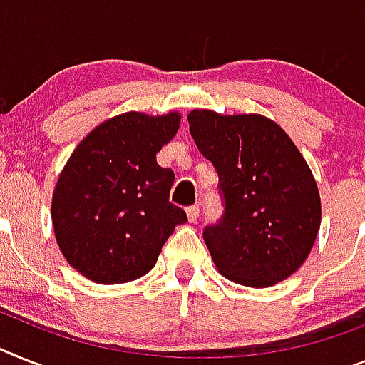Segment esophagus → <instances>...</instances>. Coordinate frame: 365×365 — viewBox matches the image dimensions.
I'll return each instance as SVG.
<instances>
[{
    "mask_svg": "<svg viewBox=\"0 0 365 365\" xmlns=\"http://www.w3.org/2000/svg\"><path fill=\"white\" fill-rule=\"evenodd\" d=\"M198 213H200V207H198L197 204H195V206H189L187 207V219H189V222H197Z\"/></svg>",
    "mask_w": 365,
    "mask_h": 365,
    "instance_id": "1",
    "label": "esophagus"
}]
</instances>
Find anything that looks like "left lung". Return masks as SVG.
I'll list each match as a JSON object with an SVG mask.
<instances>
[{"instance_id":"1","label":"left lung","mask_w":365,"mask_h":365,"mask_svg":"<svg viewBox=\"0 0 365 365\" xmlns=\"http://www.w3.org/2000/svg\"><path fill=\"white\" fill-rule=\"evenodd\" d=\"M189 130L219 174L225 211L204 228L222 277L249 287L274 286L301 267L321 225V198L301 152L262 115L189 113Z\"/></svg>"}]
</instances>
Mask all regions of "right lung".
Wrapping results in <instances>:
<instances>
[{
    "label": "right lung",
    "instance_id": "right-lung-1",
    "mask_svg": "<svg viewBox=\"0 0 365 365\" xmlns=\"http://www.w3.org/2000/svg\"><path fill=\"white\" fill-rule=\"evenodd\" d=\"M180 115L122 113L94 128L64 165L51 200L66 262L96 284L145 277L187 215L168 202L173 168L155 154L176 135Z\"/></svg>",
    "mask_w": 365,
    "mask_h": 365
}]
</instances>
